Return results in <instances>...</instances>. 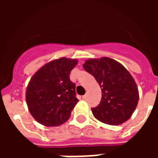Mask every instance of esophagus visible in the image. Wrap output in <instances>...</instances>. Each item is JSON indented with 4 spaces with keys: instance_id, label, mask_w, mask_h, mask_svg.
<instances>
[{
    "instance_id": "obj_1",
    "label": "esophagus",
    "mask_w": 158,
    "mask_h": 158,
    "mask_svg": "<svg viewBox=\"0 0 158 158\" xmlns=\"http://www.w3.org/2000/svg\"><path fill=\"white\" fill-rule=\"evenodd\" d=\"M82 99L83 100H86L87 99V95H85V96H82Z\"/></svg>"
}]
</instances>
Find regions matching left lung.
Masks as SVG:
<instances>
[{"mask_svg":"<svg viewBox=\"0 0 158 158\" xmlns=\"http://www.w3.org/2000/svg\"><path fill=\"white\" fill-rule=\"evenodd\" d=\"M86 72L95 77L102 89V100L92 113L101 122L118 125L135 110L139 92L135 80L123 66L113 59H89L84 63Z\"/></svg>","mask_w":158,"mask_h":158,"instance_id":"8db88e82","label":"left lung"}]
</instances>
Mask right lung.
Here are the masks:
<instances>
[{"label":"right lung","mask_w":158,"mask_h":158,"mask_svg":"<svg viewBox=\"0 0 158 158\" xmlns=\"http://www.w3.org/2000/svg\"><path fill=\"white\" fill-rule=\"evenodd\" d=\"M76 60L56 59L46 63L34 74L26 90V102L31 115L43 125L65 123L79 100L70 73Z\"/></svg>","instance_id":"right-lung-1"}]
</instances>
